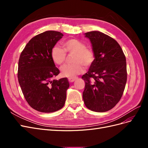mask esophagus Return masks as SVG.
<instances>
[{"label": "esophagus", "instance_id": "34e87169", "mask_svg": "<svg viewBox=\"0 0 148 148\" xmlns=\"http://www.w3.org/2000/svg\"><path fill=\"white\" fill-rule=\"evenodd\" d=\"M76 79H77V78H69V82H70V83H72V82H75Z\"/></svg>", "mask_w": 148, "mask_h": 148}]
</instances>
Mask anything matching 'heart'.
Returning a JSON list of instances; mask_svg holds the SVG:
<instances>
[{"instance_id": "1", "label": "heart", "mask_w": 148, "mask_h": 148, "mask_svg": "<svg viewBox=\"0 0 148 148\" xmlns=\"http://www.w3.org/2000/svg\"><path fill=\"white\" fill-rule=\"evenodd\" d=\"M63 48L59 46L53 47L51 51V58L57 65H62L65 61L66 53H73L72 64H66L60 69L62 75L69 78H75L81 74L83 65L88 67L92 65L95 60V52L87 48L86 45L76 39H70L63 43Z\"/></svg>"}]
</instances>
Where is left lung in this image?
Masks as SVG:
<instances>
[{
    "label": "left lung",
    "instance_id": "1",
    "mask_svg": "<svg viewBox=\"0 0 148 148\" xmlns=\"http://www.w3.org/2000/svg\"><path fill=\"white\" fill-rule=\"evenodd\" d=\"M89 39L95 60L82 76L84 104L89 110L104 112L112 109L122 97L127 79L126 58L119 44L99 31L85 33Z\"/></svg>",
    "mask_w": 148,
    "mask_h": 148
}]
</instances>
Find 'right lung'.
Segmentation results:
<instances>
[{
	"label": "right lung",
	"mask_w": 148,
	"mask_h": 148,
	"mask_svg": "<svg viewBox=\"0 0 148 148\" xmlns=\"http://www.w3.org/2000/svg\"><path fill=\"white\" fill-rule=\"evenodd\" d=\"M63 34L47 31L35 36L21 52L18 79L28 104L41 112L51 113L64 107L70 84L67 78H53L60 73L51 58V51Z\"/></svg>",
	"instance_id": "right-lung-1"
}]
</instances>
